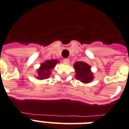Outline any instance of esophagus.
Segmentation results:
<instances>
[{
    "mask_svg": "<svg viewBox=\"0 0 129 129\" xmlns=\"http://www.w3.org/2000/svg\"><path fill=\"white\" fill-rule=\"evenodd\" d=\"M63 61L64 63H69V62H70V59H68V58H66V59H63Z\"/></svg>",
    "mask_w": 129,
    "mask_h": 129,
    "instance_id": "esophagus-1",
    "label": "esophagus"
}]
</instances>
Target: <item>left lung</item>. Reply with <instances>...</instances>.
<instances>
[{
    "label": "left lung",
    "mask_w": 129,
    "mask_h": 129,
    "mask_svg": "<svg viewBox=\"0 0 129 129\" xmlns=\"http://www.w3.org/2000/svg\"><path fill=\"white\" fill-rule=\"evenodd\" d=\"M75 71V78L83 83H89L93 79V74L91 70V66L83 61L75 62L74 64Z\"/></svg>",
    "instance_id": "obj_1"
}]
</instances>
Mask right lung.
<instances>
[{
    "instance_id": "right-lung-1",
    "label": "right lung",
    "mask_w": 129,
    "mask_h": 129,
    "mask_svg": "<svg viewBox=\"0 0 129 129\" xmlns=\"http://www.w3.org/2000/svg\"><path fill=\"white\" fill-rule=\"evenodd\" d=\"M57 63H59V61L57 59H50L40 64V67L36 70V73H37L36 78L40 80L49 78L52 74L51 71L52 69H54Z\"/></svg>"
}]
</instances>
